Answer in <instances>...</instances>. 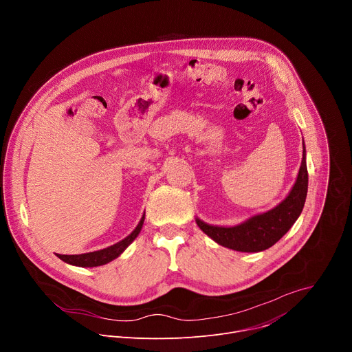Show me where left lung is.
Listing matches in <instances>:
<instances>
[{
	"label": "left lung",
	"mask_w": 352,
	"mask_h": 352,
	"mask_svg": "<svg viewBox=\"0 0 352 352\" xmlns=\"http://www.w3.org/2000/svg\"><path fill=\"white\" fill-rule=\"evenodd\" d=\"M308 192V168L305 160V146L296 182L289 195L274 209L254 216L235 227L209 226L196 219V224L217 243L239 250V252H261L273 246L296 221L304 209Z\"/></svg>",
	"instance_id": "8db88e82"
}]
</instances>
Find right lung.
<instances>
[{
	"mask_svg": "<svg viewBox=\"0 0 352 352\" xmlns=\"http://www.w3.org/2000/svg\"><path fill=\"white\" fill-rule=\"evenodd\" d=\"M143 220L144 216L142 217V220L139 221L138 227L122 241H120L118 243L109 246L106 249L102 250H96V252H89V254H82V255H57L61 261H64L65 263L74 265V266H79V267H94V266H103L109 262H111L113 259L118 258L124 250L128 248V245L138 236V234L142 230L143 226Z\"/></svg>",
	"mask_w": 352,
	"mask_h": 352,
	"instance_id": "add662e5",
	"label": "right lung"
}]
</instances>
